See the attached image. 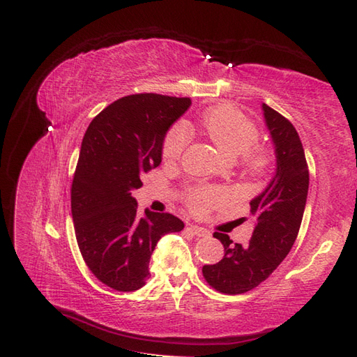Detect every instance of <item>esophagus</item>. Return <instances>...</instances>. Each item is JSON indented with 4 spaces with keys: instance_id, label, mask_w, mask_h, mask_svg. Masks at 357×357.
Returning <instances> with one entry per match:
<instances>
[{
    "instance_id": "esophagus-1",
    "label": "esophagus",
    "mask_w": 357,
    "mask_h": 357,
    "mask_svg": "<svg viewBox=\"0 0 357 357\" xmlns=\"http://www.w3.org/2000/svg\"><path fill=\"white\" fill-rule=\"evenodd\" d=\"M190 231L196 234V236H208L210 234L207 229H204V227H199V225H190Z\"/></svg>"
}]
</instances>
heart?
Segmentation results:
<instances>
[{
  "label": "heart",
  "instance_id": "obj_1",
  "mask_svg": "<svg viewBox=\"0 0 357 357\" xmlns=\"http://www.w3.org/2000/svg\"><path fill=\"white\" fill-rule=\"evenodd\" d=\"M202 132L227 158H239V169L252 178H264L273 165L271 150L259 146V130L252 119L230 104H218L204 112L201 118ZM190 141V133L184 124L173 126L167 132L161 153L164 161L174 162L183 156ZM227 199L222 188L192 187L184 193V201L195 213H207Z\"/></svg>",
  "mask_w": 357,
  "mask_h": 357
}]
</instances>
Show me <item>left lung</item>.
<instances>
[{
    "instance_id": "1",
    "label": "left lung",
    "mask_w": 357,
    "mask_h": 357,
    "mask_svg": "<svg viewBox=\"0 0 357 357\" xmlns=\"http://www.w3.org/2000/svg\"><path fill=\"white\" fill-rule=\"evenodd\" d=\"M265 123L276 147V174L265 190L250 202L255 222L248 244H233L229 234L215 231L224 256L204 265L207 284L224 294H241L264 282L294 244L308 193V164L294 126L275 109L262 104Z\"/></svg>"
}]
</instances>
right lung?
<instances>
[{"label": "right lung", "instance_id": "1", "mask_svg": "<svg viewBox=\"0 0 357 357\" xmlns=\"http://www.w3.org/2000/svg\"><path fill=\"white\" fill-rule=\"evenodd\" d=\"M190 98L136 93L107 105L82 138L70 188L75 236L89 270L118 291H135L149 279L150 256L167 233L184 222L146 210L139 218L133 188L161 164L164 136L190 107Z\"/></svg>", "mask_w": 357, "mask_h": 357}]
</instances>
